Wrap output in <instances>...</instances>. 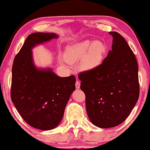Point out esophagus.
<instances>
[{
	"mask_svg": "<svg viewBox=\"0 0 150 150\" xmlns=\"http://www.w3.org/2000/svg\"><path fill=\"white\" fill-rule=\"evenodd\" d=\"M75 86H76V88L77 89H80V87H81V83L79 81H76V84H75Z\"/></svg>",
	"mask_w": 150,
	"mask_h": 150,
	"instance_id": "34e87169",
	"label": "esophagus"
}]
</instances>
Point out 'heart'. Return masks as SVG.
I'll list each match as a JSON object with an SVG mask.
<instances>
[{
	"mask_svg": "<svg viewBox=\"0 0 150 150\" xmlns=\"http://www.w3.org/2000/svg\"><path fill=\"white\" fill-rule=\"evenodd\" d=\"M106 44L100 40L82 41L71 44L66 49L65 57L69 63L82 61V66L86 70H92L100 66L104 60Z\"/></svg>",
	"mask_w": 150,
	"mask_h": 150,
	"instance_id": "b5f03b06",
	"label": "heart"
}]
</instances>
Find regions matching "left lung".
<instances>
[{"label": "left lung", "instance_id": "1", "mask_svg": "<svg viewBox=\"0 0 150 150\" xmlns=\"http://www.w3.org/2000/svg\"><path fill=\"white\" fill-rule=\"evenodd\" d=\"M112 50L97 68L81 72V89L92 124L102 128L118 126L128 117L139 96L138 64L120 33L111 31Z\"/></svg>", "mask_w": 150, "mask_h": 150}]
</instances>
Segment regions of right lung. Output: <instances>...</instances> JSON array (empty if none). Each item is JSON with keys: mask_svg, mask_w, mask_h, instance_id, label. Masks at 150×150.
<instances>
[{"mask_svg": "<svg viewBox=\"0 0 150 150\" xmlns=\"http://www.w3.org/2000/svg\"><path fill=\"white\" fill-rule=\"evenodd\" d=\"M58 38L52 33L29 35L12 67V102L28 125L42 130H52L60 124L75 90L74 76L60 77L50 67L38 68L34 63L32 49Z\"/></svg>", "mask_w": 150, "mask_h": 150, "instance_id": "obj_1", "label": "right lung"}]
</instances>
